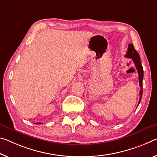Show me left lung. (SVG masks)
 I'll list each match as a JSON object with an SVG mask.
<instances>
[{"label":"left lung","mask_w":157,"mask_h":157,"mask_svg":"<svg viewBox=\"0 0 157 157\" xmlns=\"http://www.w3.org/2000/svg\"><path fill=\"white\" fill-rule=\"evenodd\" d=\"M126 57L127 58H131L132 59L134 64L136 67L137 71H138V77H139V84H140V98H139V102L138 105L140 104V102L141 101L142 95H143V66L141 64L140 61V57L139 54L138 53L135 49H134V47L133 44H129L128 46V51L127 53L125 55Z\"/></svg>","instance_id":"obj_1"}]
</instances>
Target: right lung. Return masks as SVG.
Returning <instances> with one entry per match:
<instances>
[{
    "label": "right lung",
    "instance_id": "obj_1",
    "mask_svg": "<svg viewBox=\"0 0 157 157\" xmlns=\"http://www.w3.org/2000/svg\"><path fill=\"white\" fill-rule=\"evenodd\" d=\"M36 124H41V123H35Z\"/></svg>",
    "mask_w": 157,
    "mask_h": 157
}]
</instances>
